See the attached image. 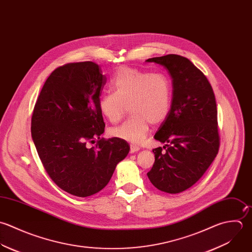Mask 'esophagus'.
Here are the masks:
<instances>
[{
  "label": "esophagus",
  "instance_id": "esophagus-1",
  "mask_svg": "<svg viewBox=\"0 0 252 252\" xmlns=\"http://www.w3.org/2000/svg\"><path fill=\"white\" fill-rule=\"evenodd\" d=\"M139 151H140V148H139V147H137V146H135V145H131V146H130V153H131V154L137 153V152H139Z\"/></svg>",
  "mask_w": 252,
  "mask_h": 252
}]
</instances>
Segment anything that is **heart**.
<instances>
[{
	"label": "heart",
	"mask_w": 252,
	"mask_h": 252,
	"mask_svg": "<svg viewBox=\"0 0 252 252\" xmlns=\"http://www.w3.org/2000/svg\"><path fill=\"white\" fill-rule=\"evenodd\" d=\"M113 92L98 98L100 113L111 123L119 122L127 106L132 116L112 128V137L140 144L148 135L151 124L159 125L167 118L172 102V84L166 74L151 73L122 66L110 81Z\"/></svg>",
	"instance_id": "heart-1"
}]
</instances>
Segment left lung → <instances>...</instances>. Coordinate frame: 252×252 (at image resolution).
<instances>
[{
    "label": "left lung",
    "mask_w": 252,
    "mask_h": 252,
    "mask_svg": "<svg viewBox=\"0 0 252 252\" xmlns=\"http://www.w3.org/2000/svg\"><path fill=\"white\" fill-rule=\"evenodd\" d=\"M162 65L172 78L171 109L155 135L164 143L153 150L155 163L148 177L159 190L179 193L194 185L219 150L217 106L212 87L188 59L167 55L146 61Z\"/></svg>",
    "instance_id": "1"
}]
</instances>
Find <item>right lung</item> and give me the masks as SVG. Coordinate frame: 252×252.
Instances as JSON below:
<instances>
[{"label": "right lung", "mask_w": 252, "mask_h": 252, "mask_svg": "<svg viewBox=\"0 0 252 252\" xmlns=\"http://www.w3.org/2000/svg\"><path fill=\"white\" fill-rule=\"evenodd\" d=\"M105 83L92 62L58 67L43 86L32 115V139L47 173L62 189L79 197L101 190L130 151L124 140L100 138L105 124L98 98ZM96 138V146L88 148L86 143Z\"/></svg>", "instance_id": "add662e5"}]
</instances>
